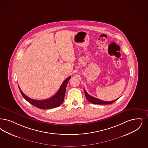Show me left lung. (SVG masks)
<instances>
[{"label":"left lung","instance_id":"obj_1","mask_svg":"<svg viewBox=\"0 0 148 148\" xmlns=\"http://www.w3.org/2000/svg\"><path fill=\"white\" fill-rule=\"evenodd\" d=\"M84 93L86 96V99L88 100L89 102L92 103H94V104H98V105H109V104H111L113 103L114 102H115L118 99L114 100L111 101H104L101 100L100 99H96L94 97H92V96L89 95L86 91H85V90H84Z\"/></svg>","mask_w":148,"mask_h":148}]
</instances>
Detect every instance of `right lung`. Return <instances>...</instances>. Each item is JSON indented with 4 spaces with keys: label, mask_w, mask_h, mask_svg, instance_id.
<instances>
[{
    "label": "right lung",
    "mask_w": 148,
    "mask_h": 148,
    "mask_svg": "<svg viewBox=\"0 0 148 148\" xmlns=\"http://www.w3.org/2000/svg\"><path fill=\"white\" fill-rule=\"evenodd\" d=\"M71 78V77H69L65 79V80L63 82V83H62L58 91L55 95L52 97L49 98L46 100H36L30 99V97H27L26 95L24 94L19 86H18V88L23 97L30 103L32 104L34 106L42 110L49 109V108H52L55 107H58L63 102L66 85Z\"/></svg>",
    "instance_id": "right-lung-1"
}]
</instances>
